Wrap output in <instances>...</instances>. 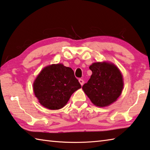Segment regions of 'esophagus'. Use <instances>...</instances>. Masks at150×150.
<instances>
[{"mask_svg": "<svg viewBox=\"0 0 150 150\" xmlns=\"http://www.w3.org/2000/svg\"><path fill=\"white\" fill-rule=\"evenodd\" d=\"M79 81L80 84L81 85H83V84H84V81H83V79H79Z\"/></svg>", "mask_w": 150, "mask_h": 150, "instance_id": "34e87169", "label": "esophagus"}]
</instances>
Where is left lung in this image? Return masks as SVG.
Here are the masks:
<instances>
[{
  "label": "left lung",
  "mask_w": 150,
  "mask_h": 150,
  "mask_svg": "<svg viewBox=\"0 0 150 150\" xmlns=\"http://www.w3.org/2000/svg\"><path fill=\"white\" fill-rule=\"evenodd\" d=\"M92 75L83 89L94 105L104 107L115 102L123 88L122 75L112 63H94L89 67Z\"/></svg>",
  "instance_id": "left-lung-1"
}]
</instances>
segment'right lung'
<instances>
[{
    "instance_id": "1",
    "label": "right lung",
    "mask_w": 150,
    "mask_h": 150,
    "mask_svg": "<svg viewBox=\"0 0 150 150\" xmlns=\"http://www.w3.org/2000/svg\"><path fill=\"white\" fill-rule=\"evenodd\" d=\"M33 87L42 106L50 110H58L67 104L72 94L81 85L71 68L59 63L44 68Z\"/></svg>"
}]
</instances>
